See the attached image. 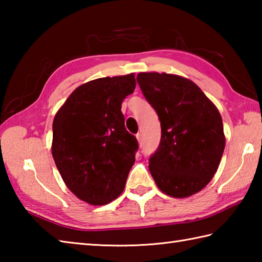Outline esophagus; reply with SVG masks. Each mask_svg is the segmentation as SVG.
I'll return each instance as SVG.
<instances>
[{"instance_id":"esophagus-1","label":"esophagus","mask_w":262,"mask_h":262,"mask_svg":"<svg viewBox=\"0 0 262 262\" xmlns=\"http://www.w3.org/2000/svg\"><path fill=\"white\" fill-rule=\"evenodd\" d=\"M136 137H137V140H138V142H140V144H142V141H143V137H142V134H141V133H137V134H136Z\"/></svg>"}]
</instances>
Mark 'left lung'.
<instances>
[{"label": "left lung", "mask_w": 262, "mask_h": 262, "mask_svg": "<svg viewBox=\"0 0 262 262\" xmlns=\"http://www.w3.org/2000/svg\"><path fill=\"white\" fill-rule=\"evenodd\" d=\"M136 80L161 122V140L149 157V172L164 193L191 196L211 180L224 152L219 110L185 77L140 73Z\"/></svg>", "instance_id": "obj_1"}]
</instances>
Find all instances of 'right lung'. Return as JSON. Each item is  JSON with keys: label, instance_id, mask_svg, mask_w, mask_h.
I'll list each match as a JSON object with an SVG mask.
<instances>
[{"label": "right lung", "instance_id": "add662e5", "mask_svg": "<svg viewBox=\"0 0 262 262\" xmlns=\"http://www.w3.org/2000/svg\"><path fill=\"white\" fill-rule=\"evenodd\" d=\"M134 74L101 77L72 92L53 122L52 153L65 185L91 205L113 202L125 188L138 149L121 103Z\"/></svg>", "mask_w": 262, "mask_h": 262}]
</instances>
